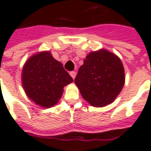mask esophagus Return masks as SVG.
<instances>
[{
	"label": "esophagus",
	"instance_id": "esophagus-1",
	"mask_svg": "<svg viewBox=\"0 0 151 151\" xmlns=\"http://www.w3.org/2000/svg\"><path fill=\"white\" fill-rule=\"evenodd\" d=\"M70 75H71V77H72L74 79L75 78L76 75H77V73H76L75 71H72V72H70Z\"/></svg>",
	"mask_w": 151,
	"mask_h": 151
}]
</instances>
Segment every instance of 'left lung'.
Wrapping results in <instances>:
<instances>
[{
  "label": "left lung",
  "instance_id": "8db88e82",
  "mask_svg": "<svg viewBox=\"0 0 151 151\" xmlns=\"http://www.w3.org/2000/svg\"><path fill=\"white\" fill-rule=\"evenodd\" d=\"M125 81L120 59L106 49L86 56L74 79L82 98L94 107H104L116 99Z\"/></svg>",
  "mask_w": 151,
  "mask_h": 151
}]
</instances>
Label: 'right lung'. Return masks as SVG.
I'll return each instance as SVG.
<instances>
[{"label":"right lung","instance_id":"obj_1","mask_svg":"<svg viewBox=\"0 0 151 151\" xmlns=\"http://www.w3.org/2000/svg\"><path fill=\"white\" fill-rule=\"evenodd\" d=\"M72 82V77L49 51L32 55L22 71V84L26 95L44 108L56 105L62 96L64 87Z\"/></svg>","mask_w":151,"mask_h":151}]
</instances>
